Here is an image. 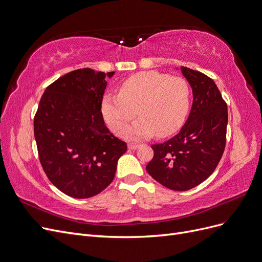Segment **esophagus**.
I'll use <instances>...</instances> for the list:
<instances>
[{
    "mask_svg": "<svg viewBox=\"0 0 262 262\" xmlns=\"http://www.w3.org/2000/svg\"><path fill=\"white\" fill-rule=\"evenodd\" d=\"M137 148H138V144L137 143H133V142L128 143V149L135 150V149H137Z\"/></svg>",
    "mask_w": 262,
    "mask_h": 262,
    "instance_id": "1",
    "label": "esophagus"
}]
</instances>
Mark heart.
Wrapping results in <instances>:
<instances>
[{
    "mask_svg": "<svg viewBox=\"0 0 262 262\" xmlns=\"http://www.w3.org/2000/svg\"><path fill=\"white\" fill-rule=\"evenodd\" d=\"M191 89L186 79L158 71L133 74L119 87V94H106L101 113L109 127L121 134L138 113L141 118L123 132L129 139H142L157 133L167 137L176 133L190 109Z\"/></svg>",
    "mask_w": 262,
    "mask_h": 262,
    "instance_id": "obj_1",
    "label": "heart"
}]
</instances>
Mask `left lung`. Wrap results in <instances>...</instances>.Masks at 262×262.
I'll use <instances>...</instances> for the list:
<instances>
[{"label":"left lung","instance_id":"8db88e82","mask_svg":"<svg viewBox=\"0 0 262 262\" xmlns=\"http://www.w3.org/2000/svg\"><path fill=\"white\" fill-rule=\"evenodd\" d=\"M181 72L193 92L189 118L181 130L163 143L152 144L149 175L162 186L187 191L199 186L214 171L227 141L228 106L209 76L187 67Z\"/></svg>","mask_w":262,"mask_h":262}]
</instances>
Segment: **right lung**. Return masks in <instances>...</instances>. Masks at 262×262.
I'll use <instances>...</instances> for the list:
<instances>
[{
  "label": "right lung",
  "mask_w": 262,
  "mask_h": 262,
  "mask_svg": "<svg viewBox=\"0 0 262 262\" xmlns=\"http://www.w3.org/2000/svg\"><path fill=\"white\" fill-rule=\"evenodd\" d=\"M113 74L84 68L62 75L47 86L34 115L43 170L56 188L75 199L108 187L127 150L106 128L101 113L105 76Z\"/></svg>",
  "instance_id": "add662e5"
}]
</instances>
